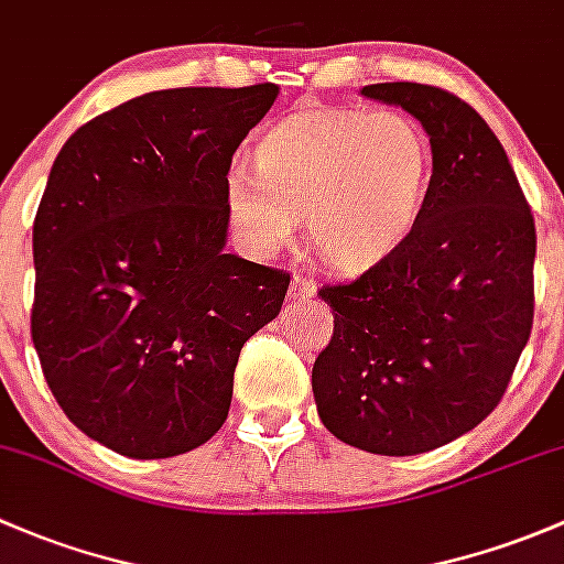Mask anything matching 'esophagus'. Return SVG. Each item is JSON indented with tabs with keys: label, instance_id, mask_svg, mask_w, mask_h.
<instances>
[{
	"label": "esophagus",
	"instance_id": "1",
	"mask_svg": "<svg viewBox=\"0 0 564 564\" xmlns=\"http://www.w3.org/2000/svg\"><path fill=\"white\" fill-rule=\"evenodd\" d=\"M288 299L293 301V304H310V301L315 299V284L304 280V276H295L293 284H290Z\"/></svg>",
	"mask_w": 564,
	"mask_h": 564
}]
</instances>
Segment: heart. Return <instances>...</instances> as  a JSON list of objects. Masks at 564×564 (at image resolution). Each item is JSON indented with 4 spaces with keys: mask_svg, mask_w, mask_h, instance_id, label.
Returning a JSON list of instances; mask_svg holds the SVG:
<instances>
[{
    "mask_svg": "<svg viewBox=\"0 0 564 564\" xmlns=\"http://www.w3.org/2000/svg\"><path fill=\"white\" fill-rule=\"evenodd\" d=\"M432 152L415 121L393 110H301L258 143V173L230 165L223 200L252 258H274L304 214L306 241L336 271L386 260L415 230Z\"/></svg>",
    "mask_w": 564,
    "mask_h": 564,
    "instance_id": "obj_1",
    "label": "heart"
}]
</instances>
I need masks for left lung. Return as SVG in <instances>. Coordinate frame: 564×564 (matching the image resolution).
I'll return each mask as SVG.
<instances>
[{"label":"left lung","instance_id":"8db88e82","mask_svg":"<svg viewBox=\"0 0 564 564\" xmlns=\"http://www.w3.org/2000/svg\"><path fill=\"white\" fill-rule=\"evenodd\" d=\"M432 143L415 230L367 274L323 288L334 336L312 367L317 415L341 443L415 456L478 426L502 399L535 312V219L475 108L426 84H371Z\"/></svg>","mask_w":564,"mask_h":564}]
</instances>
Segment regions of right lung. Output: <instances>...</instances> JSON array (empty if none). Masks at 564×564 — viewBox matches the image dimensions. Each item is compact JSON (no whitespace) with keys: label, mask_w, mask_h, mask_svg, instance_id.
<instances>
[{"label":"right lung","mask_w":564,"mask_h":564,"mask_svg":"<svg viewBox=\"0 0 564 564\" xmlns=\"http://www.w3.org/2000/svg\"><path fill=\"white\" fill-rule=\"evenodd\" d=\"M274 84L127 100L67 138L32 230V341L86 437L130 458L208 443L290 274L225 252L223 178Z\"/></svg>","instance_id":"1"}]
</instances>
